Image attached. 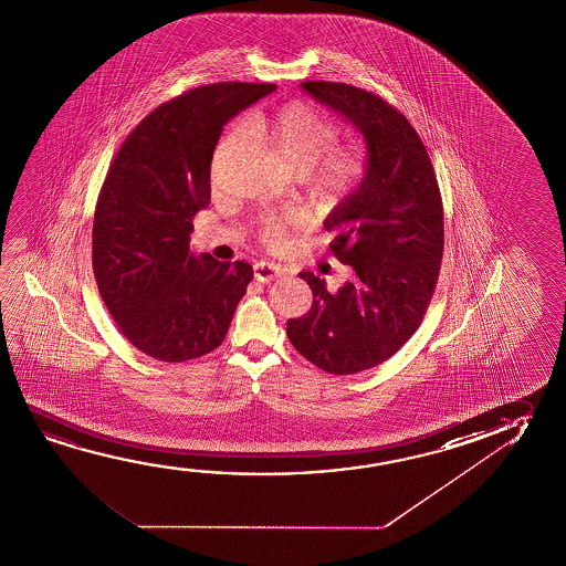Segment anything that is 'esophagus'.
<instances>
[{
	"label": "esophagus",
	"instance_id": "1",
	"mask_svg": "<svg viewBox=\"0 0 566 566\" xmlns=\"http://www.w3.org/2000/svg\"><path fill=\"white\" fill-rule=\"evenodd\" d=\"M282 274H284V270L280 269L279 264H274V262L260 260L254 264V279L259 282H272V280L280 279Z\"/></svg>",
	"mask_w": 566,
	"mask_h": 566
}]
</instances>
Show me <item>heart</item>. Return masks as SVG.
I'll return each instance as SVG.
<instances>
[{
  "label": "heart",
  "instance_id": "1",
  "mask_svg": "<svg viewBox=\"0 0 566 566\" xmlns=\"http://www.w3.org/2000/svg\"><path fill=\"white\" fill-rule=\"evenodd\" d=\"M262 139L279 151L282 158L304 171V176L322 193H347L359 184L365 171L361 151L352 146L335 144L339 126L332 116L307 101L280 106L274 112H251L242 120V126H232L217 142L211 161V181H221V169L234 149L247 138ZM300 221L294 211L266 214L259 221V234L269 247H280L290 227Z\"/></svg>",
  "mask_w": 566,
  "mask_h": 566
}]
</instances>
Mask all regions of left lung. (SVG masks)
<instances>
[{
	"mask_svg": "<svg viewBox=\"0 0 566 566\" xmlns=\"http://www.w3.org/2000/svg\"><path fill=\"white\" fill-rule=\"evenodd\" d=\"M302 88L361 132L367 169L324 223L329 251L355 276L332 294L302 272L314 302L286 334L322 371L353 375L387 361L424 319L444 252L442 195L422 139L395 106L352 84Z\"/></svg>",
	"mask_w": 566,
	"mask_h": 566,
	"instance_id": "left-lung-1",
	"label": "left lung"
}]
</instances>
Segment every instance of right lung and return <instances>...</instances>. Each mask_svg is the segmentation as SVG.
Masks as SVG:
<instances>
[{
	"mask_svg": "<svg viewBox=\"0 0 566 566\" xmlns=\"http://www.w3.org/2000/svg\"><path fill=\"white\" fill-rule=\"evenodd\" d=\"M276 84L197 86L149 112L112 159L96 201L93 269L112 319L154 359L217 349L252 266L189 251L193 217L211 201V158L223 126Z\"/></svg>",
	"mask_w": 566,
	"mask_h": 566,
	"instance_id": "add662e5",
	"label": "right lung"
}]
</instances>
